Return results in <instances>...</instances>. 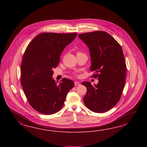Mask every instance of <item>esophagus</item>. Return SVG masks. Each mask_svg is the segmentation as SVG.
I'll return each mask as SVG.
<instances>
[{"label":"esophagus","instance_id":"34e87169","mask_svg":"<svg viewBox=\"0 0 147 147\" xmlns=\"http://www.w3.org/2000/svg\"><path fill=\"white\" fill-rule=\"evenodd\" d=\"M74 85L76 86H79L80 85V83L79 82H78V81H76L75 82H74Z\"/></svg>","mask_w":147,"mask_h":147}]
</instances>
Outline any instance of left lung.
Masks as SVG:
<instances>
[{"mask_svg":"<svg viewBox=\"0 0 147 147\" xmlns=\"http://www.w3.org/2000/svg\"><path fill=\"white\" fill-rule=\"evenodd\" d=\"M79 38L89 47L90 71L98 82L93 86L83 82L87 93L83 98L85 106L95 113H104L119 101L124 88L127 66L120 45L109 34L94 31L79 34Z\"/></svg>","mask_w":147,"mask_h":147,"instance_id":"8db88e82","label":"left lung"}]
</instances>
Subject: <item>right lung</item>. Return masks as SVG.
I'll return each instance as SVG.
<instances>
[{"label": "right lung", "mask_w": 147, "mask_h": 147, "mask_svg": "<svg viewBox=\"0 0 147 147\" xmlns=\"http://www.w3.org/2000/svg\"><path fill=\"white\" fill-rule=\"evenodd\" d=\"M76 33H42L27 46L21 64L20 81L29 104L39 113L51 115L62 108L73 81L63 78L60 83L52 79L63 49Z\"/></svg>", "instance_id": "obj_1"}]
</instances>
